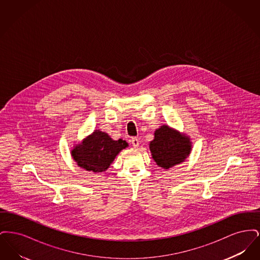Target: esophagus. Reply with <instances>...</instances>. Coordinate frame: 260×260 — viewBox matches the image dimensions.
Returning <instances> with one entry per match:
<instances>
[{"label":"esophagus","instance_id":"esophagus-1","mask_svg":"<svg viewBox=\"0 0 260 260\" xmlns=\"http://www.w3.org/2000/svg\"><path fill=\"white\" fill-rule=\"evenodd\" d=\"M131 142H132V144H133V146H134L135 148H137V147L139 146V140H138V139H137L136 137H134V138H132Z\"/></svg>","mask_w":260,"mask_h":260}]
</instances>
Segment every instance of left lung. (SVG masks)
<instances>
[{"label":"left lung","mask_w":260,"mask_h":260,"mask_svg":"<svg viewBox=\"0 0 260 260\" xmlns=\"http://www.w3.org/2000/svg\"><path fill=\"white\" fill-rule=\"evenodd\" d=\"M154 136L149 148L152 158L159 167L169 170L185 161L189 156L192 149L189 136L182 135L166 124L157 128Z\"/></svg>","instance_id":"1"}]
</instances>
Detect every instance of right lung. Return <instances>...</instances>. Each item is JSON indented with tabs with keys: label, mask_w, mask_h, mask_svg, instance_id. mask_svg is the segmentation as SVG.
<instances>
[{
	"label": "right lung",
	"mask_w": 260,
	"mask_h": 260,
	"mask_svg": "<svg viewBox=\"0 0 260 260\" xmlns=\"http://www.w3.org/2000/svg\"><path fill=\"white\" fill-rule=\"evenodd\" d=\"M127 146L125 140H113L106 133L96 129L77 144L71 155L80 168L87 172L103 173L116 156Z\"/></svg>",
	"instance_id": "1"
}]
</instances>
